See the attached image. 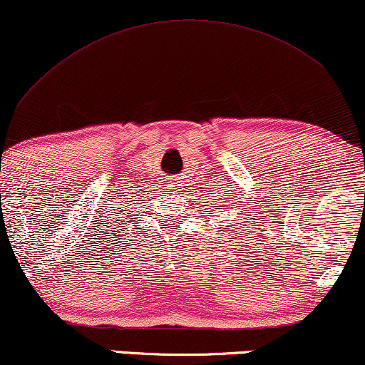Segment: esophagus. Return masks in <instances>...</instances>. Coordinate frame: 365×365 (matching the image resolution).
Returning <instances> with one entry per match:
<instances>
[{
  "label": "esophagus",
  "instance_id": "1",
  "mask_svg": "<svg viewBox=\"0 0 365 365\" xmlns=\"http://www.w3.org/2000/svg\"><path fill=\"white\" fill-rule=\"evenodd\" d=\"M179 186H181V184H179L178 179H171V181H170V186H168V189H171V190H176Z\"/></svg>",
  "mask_w": 365,
  "mask_h": 365
}]
</instances>
